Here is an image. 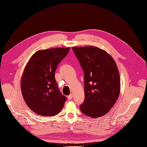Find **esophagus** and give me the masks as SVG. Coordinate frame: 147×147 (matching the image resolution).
<instances>
[{
    "label": "esophagus",
    "instance_id": "obj_1",
    "mask_svg": "<svg viewBox=\"0 0 147 147\" xmlns=\"http://www.w3.org/2000/svg\"><path fill=\"white\" fill-rule=\"evenodd\" d=\"M73 94H70V95L68 96V99L70 100H71L73 98Z\"/></svg>",
    "mask_w": 147,
    "mask_h": 147
}]
</instances>
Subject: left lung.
Masks as SVG:
<instances>
[{
  "mask_svg": "<svg viewBox=\"0 0 147 147\" xmlns=\"http://www.w3.org/2000/svg\"><path fill=\"white\" fill-rule=\"evenodd\" d=\"M72 49L84 73L85 99L80 109L90 117H101L110 111L119 95L117 65L107 52L97 47Z\"/></svg>",
  "mask_w": 147,
  "mask_h": 147,
  "instance_id": "obj_1",
  "label": "left lung"
}]
</instances>
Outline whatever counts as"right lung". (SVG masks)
<instances>
[{
  "instance_id": "add662e5",
  "label": "right lung",
  "mask_w": 147,
  "mask_h": 147,
  "mask_svg": "<svg viewBox=\"0 0 147 147\" xmlns=\"http://www.w3.org/2000/svg\"><path fill=\"white\" fill-rule=\"evenodd\" d=\"M70 47L37 51L28 61L22 76L23 99L33 112L42 116H54L63 108L66 97L60 92L55 74Z\"/></svg>"
}]
</instances>
